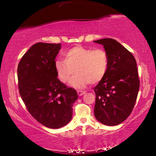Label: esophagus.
<instances>
[{"label": "esophagus", "mask_w": 156, "mask_h": 156, "mask_svg": "<svg viewBox=\"0 0 156 156\" xmlns=\"http://www.w3.org/2000/svg\"><path fill=\"white\" fill-rule=\"evenodd\" d=\"M85 93H86V91H82V90H78L77 91V94L79 96H82L83 94H84Z\"/></svg>", "instance_id": "obj_1"}]
</instances>
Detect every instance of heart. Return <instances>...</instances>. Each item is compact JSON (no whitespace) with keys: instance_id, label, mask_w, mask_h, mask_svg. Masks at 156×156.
I'll use <instances>...</instances> for the list:
<instances>
[{"instance_id":"1","label":"heart","mask_w":156,"mask_h":156,"mask_svg":"<svg viewBox=\"0 0 156 156\" xmlns=\"http://www.w3.org/2000/svg\"><path fill=\"white\" fill-rule=\"evenodd\" d=\"M65 59H57L55 67L62 82H67L74 72L76 74L70 84L79 89L103 80L109 67L108 53L103 48L93 50L77 46L64 53Z\"/></svg>"}]
</instances>
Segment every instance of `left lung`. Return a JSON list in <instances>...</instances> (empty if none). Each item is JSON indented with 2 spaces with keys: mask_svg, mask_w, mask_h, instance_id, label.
Instances as JSON below:
<instances>
[{
  "mask_svg": "<svg viewBox=\"0 0 156 156\" xmlns=\"http://www.w3.org/2000/svg\"><path fill=\"white\" fill-rule=\"evenodd\" d=\"M108 53L109 67L106 76L94 88V116L106 126H116L132 112L139 90L137 65L133 55L112 38L94 41Z\"/></svg>",
  "mask_w": 156,
  "mask_h": 156,
  "instance_id": "8db88e82",
  "label": "left lung"
}]
</instances>
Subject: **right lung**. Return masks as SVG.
<instances>
[{
    "mask_svg": "<svg viewBox=\"0 0 156 156\" xmlns=\"http://www.w3.org/2000/svg\"><path fill=\"white\" fill-rule=\"evenodd\" d=\"M61 44L37 42L21 58L18 67V89L27 111L44 126L59 129L72 117L76 90L57 78L55 58Z\"/></svg>",
    "mask_w": 156,
    "mask_h": 156,
    "instance_id": "obj_1",
    "label": "right lung"
}]
</instances>
